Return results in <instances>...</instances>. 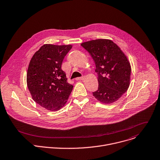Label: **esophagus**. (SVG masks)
Listing matches in <instances>:
<instances>
[{
    "label": "esophagus",
    "mask_w": 160,
    "mask_h": 160,
    "mask_svg": "<svg viewBox=\"0 0 160 160\" xmlns=\"http://www.w3.org/2000/svg\"><path fill=\"white\" fill-rule=\"evenodd\" d=\"M75 80L77 81H80V80H84V77H78V78H76Z\"/></svg>",
    "instance_id": "esophagus-1"
}]
</instances>
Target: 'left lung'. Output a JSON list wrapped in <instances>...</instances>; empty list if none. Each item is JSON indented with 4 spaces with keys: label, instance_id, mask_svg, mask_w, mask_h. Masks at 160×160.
<instances>
[{
    "label": "left lung",
    "instance_id": "left-lung-1",
    "mask_svg": "<svg viewBox=\"0 0 160 160\" xmlns=\"http://www.w3.org/2000/svg\"><path fill=\"white\" fill-rule=\"evenodd\" d=\"M95 64L98 75V90L93 97L103 103L117 101L128 90L131 68L128 57L112 41L98 39L82 42Z\"/></svg>",
    "mask_w": 160,
    "mask_h": 160
}]
</instances>
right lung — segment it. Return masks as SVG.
Returning <instances> with one entry per match:
<instances>
[{
    "label": "right lung",
    "instance_id": "right-lung-1",
    "mask_svg": "<svg viewBox=\"0 0 160 160\" xmlns=\"http://www.w3.org/2000/svg\"><path fill=\"white\" fill-rule=\"evenodd\" d=\"M72 45L46 44L37 51L29 64L27 85L32 99L41 107L51 111L62 108L73 86L67 82L62 70L65 57Z\"/></svg>",
    "mask_w": 160,
    "mask_h": 160
}]
</instances>
